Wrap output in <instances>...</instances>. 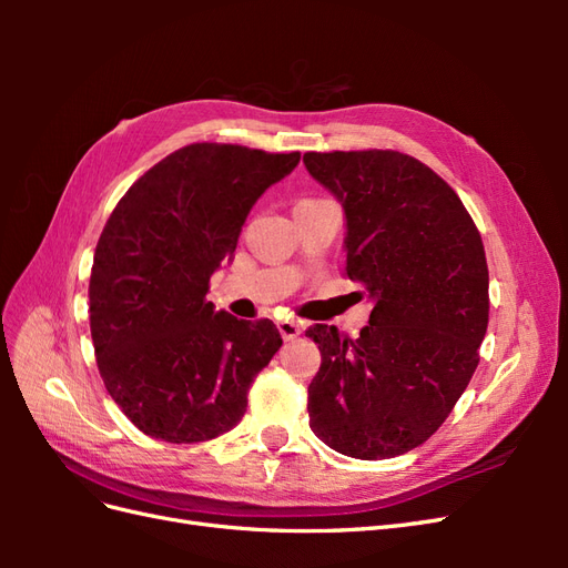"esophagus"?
Wrapping results in <instances>:
<instances>
[{"label": "esophagus", "instance_id": "34e87169", "mask_svg": "<svg viewBox=\"0 0 568 568\" xmlns=\"http://www.w3.org/2000/svg\"><path fill=\"white\" fill-rule=\"evenodd\" d=\"M301 332H303V326L294 320H282L280 322V334H282L284 341H294L296 336H301Z\"/></svg>", "mask_w": 568, "mask_h": 568}]
</instances>
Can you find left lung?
<instances>
[{
    "instance_id": "obj_1",
    "label": "left lung",
    "mask_w": 568,
    "mask_h": 568,
    "mask_svg": "<svg viewBox=\"0 0 568 568\" xmlns=\"http://www.w3.org/2000/svg\"><path fill=\"white\" fill-rule=\"evenodd\" d=\"M346 215V274L374 303L351 341L315 324L322 365L307 386L313 434L355 459H388L432 438L478 365L488 265L459 196L400 151L305 153Z\"/></svg>"
}]
</instances>
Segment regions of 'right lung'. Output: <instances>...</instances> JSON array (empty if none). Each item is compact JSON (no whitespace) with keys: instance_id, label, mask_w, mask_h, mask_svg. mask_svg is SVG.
<instances>
[{"instance_id":"1","label":"right lung","mask_w":568,"mask_h":568,"mask_svg":"<svg viewBox=\"0 0 568 568\" xmlns=\"http://www.w3.org/2000/svg\"><path fill=\"white\" fill-rule=\"evenodd\" d=\"M301 153L189 144L118 201L94 251L90 329L115 405L151 438L199 443L242 422L246 395L282 336L270 320L215 311L211 274Z\"/></svg>"}]
</instances>
